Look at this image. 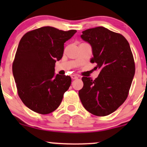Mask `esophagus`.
Returning <instances> with one entry per match:
<instances>
[{"instance_id":"1","label":"esophagus","mask_w":147,"mask_h":147,"mask_svg":"<svg viewBox=\"0 0 147 147\" xmlns=\"http://www.w3.org/2000/svg\"><path fill=\"white\" fill-rule=\"evenodd\" d=\"M71 78H72V79H76L78 78V76L76 75H71Z\"/></svg>"}]
</instances>
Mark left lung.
<instances>
[{"mask_svg": "<svg viewBox=\"0 0 147 147\" xmlns=\"http://www.w3.org/2000/svg\"><path fill=\"white\" fill-rule=\"evenodd\" d=\"M81 37L92 49V63L99 69L95 80L82 77L84 86L79 96L84 107L96 116L109 115L125 102L136 68L129 42L121 34L104 27L82 32Z\"/></svg>", "mask_w": 147, "mask_h": 147, "instance_id": "obj_1", "label": "left lung"}]
</instances>
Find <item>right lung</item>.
I'll return each instance as SVG.
<instances>
[{
    "label": "right lung",
    "mask_w": 147,
    "mask_h": 147,
    "mask_svg": "<svg viewBox=\"0 0 147 147\" xmlns=\"http://www.w3.org/2000/svg\"><path fill=\"white\" fill-rule=\"evenodd\" d=\"M42 27L23 35L12 64L18 95L23 104L37 113L55 111L71 84L70 76L55 75L57 61L63 57L64 43L76 33Z\"/></svg>",
    "instance_id": "right-lung-1"
}]
</instances>
